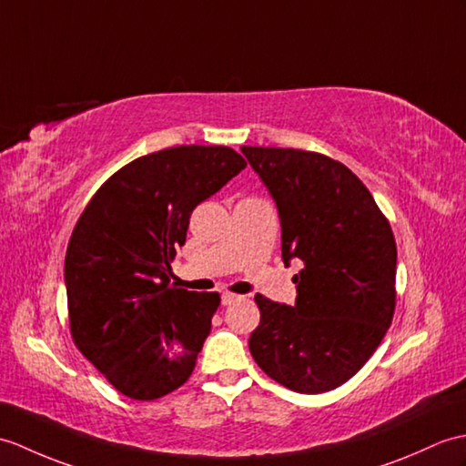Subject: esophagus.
I'll list each match as a JSON object with an SVG mask.
<instances>
[{
    "instance_id": "34e87169",
    "label": "esophagus",
    "mask_w": 466,
    "mask_h": 466,
    "mask_svg": "<svg viewBox=\"0 0 466 466\" xmlns=\"http://www.w3.org/2000/svg\"><path fill=\"white\" fill-rule=\"evenodd\" d=\"M222 306H230V304H234L236 299H240V296H236V294H230V291H224L222 294Z\"/></svg>"
}]
</instances>
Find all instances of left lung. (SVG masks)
Returning a JSON list of instances; mask_svg holds the SVG:
<instances>
[{
	"mask_svg": "<svg viewBox=\"0 0 466 466\" xmlns=\"http://www.w3.org/2000/svg\"><path fill=\"white\" fill-rule=\"evenodd\" d=\"M282 224V258L301 259L296 306L256 296L250 353L274 381L326 393L361 370L391 326L397 246L371 192L318 153L242 147Z\"/></svg>",
	"mask_w": 466,
	"mask_h": 466,
	"instance_id": "left-lung-1",
	"label": "left lung"
}]
</instances>
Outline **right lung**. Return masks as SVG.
I'll return each mask as SVG.
<instances>
[{
  "mask_svg": "<svg viewBox=\"0 0 466 466\" xmlns=\"http://www.w3.org/2000/svg\"><path fill=\"white\" fill-rule=\"evenodd\" d=\"M246 160L228 147L182 145L140 157L96 190L65 256L71 335L116 391L153 401L190 377L216 291L170 286L192 210Z\"/></svg>",
  "mask_w": 466,
  "mask_h": 466,
  "instance_id": "1",
  "label": "right lung"
}]
</instances>
